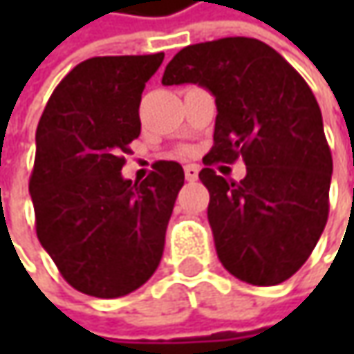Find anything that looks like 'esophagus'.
Segmentation results:
<instances>
[{
	"mask_svg": "<svg viewBox=\"0 0 354 354\" xmlns=\"http://www.w3.org/2000/svg\"><path fill=\"white\" fill-rule=\"evenodd\" d=\"M185 179H187V181H197L198 179L197 165H185Z\"/></svg>",
	"mask_w": 354,
	"mask_h": 354,
	"instance_id": "34e87169",
	"label": "esophagus"
}]
</instances>
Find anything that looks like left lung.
I'll use <instances>...</instances> for the list:
<instances>
[{"label": "left lung", "mask_w": 354, "mask_h": 354, "mask_svg": "<svg viewBox=\"0 0 354 354\" xmlns=\"http://www.w3.org/2000/svg\"><path fill=\"white\" fill-rule=\"evenodd\" d=\"M161 82L198 84L216 102L214 145L198 179L211 195L218 260L252 286L292 278L327 225L333 173L319 104L306 80L270 45L226 37L181 48ZM238 156L247 163L238 184L210 167Z\"/></svg>", "instance_id": "left-lung-1"}]
</instances>
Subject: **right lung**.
I'll use <instances>...</instances> for the list:
<instances>
[{"instance_id":"obj_1","label":"right lung","mask_w":354,"mask_h":354,"mask_svg":"<svg viewBox=\"0 0 354 354\" xmlns=\"http://www.w3.org/2000/svg\"><path fill=\"white\" fill-rule=\"evenodd\" d=\"M163 53L76 64L37 126L29 193L41 246L75 290L122 297L153 276L185 183L177 161H156L142 183L122 177L140 131L145 82Z\"/></svg>"}]
</instances>
